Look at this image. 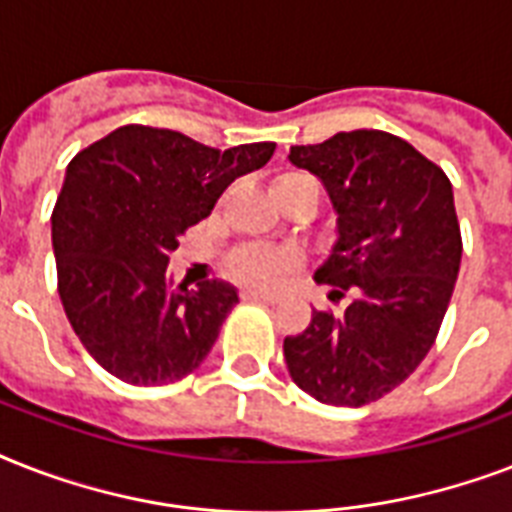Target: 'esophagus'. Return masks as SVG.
Instances as JSON below:
<instances>
[{"instance_id":"34e87169","label":"esophagus","mask_w":512,"mask_h":512,"mask_svg":"<svg viewBox=\"0 0 512 512\" xmlns=\"http://www.w3.org/2000/svg\"><path fill=\"white\" fill-rule=\"evenodd\" d=\"M241 300H247V303L273 305V303H279V295H268V292H255V289H244V292H241Z\"/></svg>"}]
</instances>
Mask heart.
<instances>
[{
	"instance_id": "heart-1",
	"label": "heart",
	"mask_w": 512,
	"mask_h": 512,
	"mask_svg": "<svg viewBox=\"0 0 512 512\" xmlns=\"http://www.w3.org/2000/svg\"><path fill=\"white\" fill-rule=\"evenodd\" d=\"M303 180H313V177L303 175V172H287V175L276 177V183H303ZM295 265V255L289 249L279 247H263V244H252V247H241L236 255L231 257V273L241 284L257 289L276 287L287 271Z\"/></svg>"
}]
</instances>
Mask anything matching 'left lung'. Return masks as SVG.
Returning a JSON list of instances; mask_svg holds the SVG:
<instances>
[{"label": "left lung", "mask_w": 512, "mask_h": 512, "mask_svg": "<svg viewBox=\"0 0 512 512\" xmlns=\"http://www.w3.org/2000/svg\"><path fill=\"white\" fill-rule=\"evenodd\" d=\"M289 162L319 177L337 215L313 279L353 295L342 316L313 311L308 329L284 340L289 377L321 404L364 406L420 366L444 321L462 260L452 183L380 130L292 146Z\"/></svg>", "instance_id": "obj_1"}]
</instances>
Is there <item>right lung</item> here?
<instances>
[{"label":"right lung","mask_w":512,"mask_h":512,"mask_svg":"<svg viewBox=\"0 0 512 512\" xmlns=\"http://www.w3.org/2000/svg\"><path fill=\"white\" fill-rule=\"evenodd\" d=\"M273 151L276 143L220 151L183 132L127 124L71 159L52 212L58 292L106 372L148 388L199 369L239 292L220 279L175 287L170 255L185 228Z\"/></svg>","instance_id":"right-lung-1"}]
</instances>
